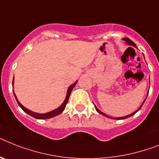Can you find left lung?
<instances>
[{
  "mask_svg": "<svg viewBox=\"0 0 159 159\" xmlns=\"http://www.w3.org/2000/svg\"><path fill=\"white\" fill-rule=\"evenodd\" d=\"M124 40H125V41L127 42V43H128V44H131V45H132V46H135V47H136V44H135V43H133V42H132V40H130V39H128V38H124ZM148 93H147V94H148ZM145 100L144 101V102H143V103H142V104H141V107H140V108H139L138 110H137V111H135V112H133V113H132V114H131V115H127V116H124V117H121V118H115V119H127V118H129V117H131V116H132V115H135V114H136V113L137 112V111H138L139 110H140V109L141 108V106H143V104H144V103H145ZM95 109H96V111H98V113H100L101 115H104V116H106V117L111 118V117H109L108 115H106V114H104V113H102V111H99V110H98V109L97 108V107H96V106H95Z\"/></svg>",
  "mask_w": 159,
  "mask_h": 159,
  "instance_id": "left-lung-1",
  "label": "left lung"
}]
</instances>
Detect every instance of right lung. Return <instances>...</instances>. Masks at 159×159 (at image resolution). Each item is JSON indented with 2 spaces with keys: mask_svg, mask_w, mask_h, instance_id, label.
<instances>
[{
  "mask_svg": "<svg viewBox=\"0 0 159 159\" xmlns=\"http://www.w3.org/2000/svg\"><path fill=\"white\" fill-rule=\"evenodd\" d=\"M13 83H14V80H13ZM76 83H74L73 84H71L70 86V87L68 88V90H67V93H66V99L65 101H64V102L61 104V106H60V107H58L57 109H56V110H54V111H50V112L48 113H45V114H38V113H34L32 112V111H29V110H27V108H25L24 106H23V105H21L20 103H19V102H18V100L17 99L16 96H15V94H14V97H15V99H16L17 102H18V106H20L21 108H22V110H23L24 112H26L27 114H28L29 115H31V116H32V117L35 118V119H50V118H53L54 117V116H57V115H60L62 111L65 110L66 108V104H67L68 102V100H69V98H70V93H71L72 89H73V88L75 87V85L76 84Z\"/></svg>",
  "mask_w": 159,
  "mask_h": 159,
  "instance_id": "right-lung-1",
  "label": "right lung"
}]
</instances>
